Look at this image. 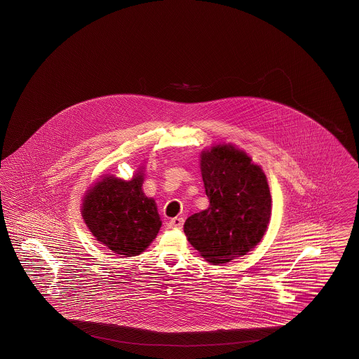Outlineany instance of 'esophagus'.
Instances as JSON below:
<instances>
[{"mask_svg":"<svg viewBox=\"0 0 359 359\" xmlns=\"http://www.w3.org/2000/svg\"><path fill=\"white\" fill-rule=\"evenodd\" d=\"M184 224V218L175 217L170 221V228L172 229H182Z\"/></svg>","mask_w":359,"mask_h":359,"instance_id":"obj_1","label":"esophagus"}]
</instances>
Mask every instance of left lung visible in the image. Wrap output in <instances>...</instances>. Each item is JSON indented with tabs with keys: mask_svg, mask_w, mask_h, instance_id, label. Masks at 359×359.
<instances>
[{
	"mask_svg": "<svg viewBox=\"0 0 359 359\" xmlns=\"http://www.w3.org/2000/svg\"><path fill=\"white\" fill-rule=\"evenodd\" d=\"M200 164L209 208L187 218L184 233L205 261L221 264L261 242L271 216L270 188L261 167L233 146L203 152Z\"/></svg>",
	"mask_w": 359,
	"mask_h": 359,
	"instance_id": "obj_1",
	"label": "left lung"
}]
</instances>
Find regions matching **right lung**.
Listing matches in <instances>:
<instances>
[{"label":"right lung","mask_w":359,"mask_h":359,"mask_svg":"<svg viewBox=\"0 0 359 359\" xmlns=\"http://www.w3.org/2000/svg\"><path fill=\"white\" fill-rule=\"evenodd\" d=\"M142 184V172L129 182L105 176L84 198L81 212L92 234L123 257L146 250L162 226L155 201L144 196Z\"/></svg>","instance_id":"right-lung-1"}]
</instances>
